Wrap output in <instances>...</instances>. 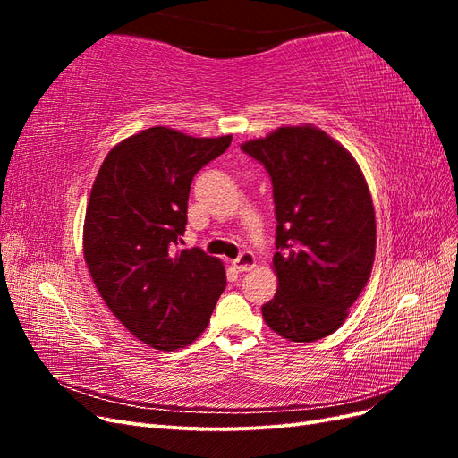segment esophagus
<instances>
[{"instance_id": "1", "label": "esophagus", "mask_w": 458, "mask_h": 458, "mask_svg": "<svg viewBox=\"0 0 458 458\" xmlns=\"http://www.w3.org/2000/svg\"><path fill=\"white\" fill-rule=\"evenodd\" d=\"M256 266V258L252 252H242L237 259H233V267L239 271H250Z\"/></svg>"}]
</instances>
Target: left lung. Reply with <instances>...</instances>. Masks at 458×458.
Masks as SVG:
<instances>
[{"label": "left lung", "instance_id": "left-lung-1", "mask_svg": "<svg viewBox=\"0 0 458 458\" xmlns=\"http://www.w3.org/2000/svg\"><path fill=\"white\" fill-rule=\"evenodd\" d=\"M241 148L273 183L279 288L263 321L290 342L332 335L363 293L377 252L365 175L338 141L311 123L283 126Z\"/></svg>", "mask_w": 458, "mask_h": 458}]
</instances>
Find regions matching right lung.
<instances>
[{"mask_svg":"<svg viewBox=\"0 0 458 458\" xmlns=\"http://www.w3.org/2000/svg\"><path fill=\"white\" fill-rule=\"evenodd\" d=\"M231 140L143 130L110 148L91 187L84 221L89 275L118 321L155 350L197 340L227 284L221 259L177 244L192 177Z\"/></svg>","mask_w":458,"mask_h":458,"instance_id":"add662e5","label":"right lung"}]
</instances>
